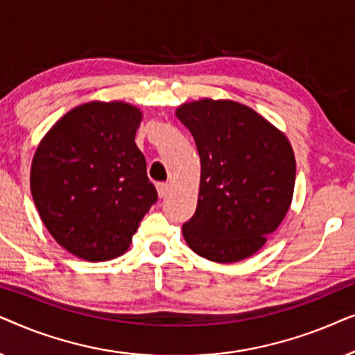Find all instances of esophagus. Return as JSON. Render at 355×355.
<instances>
[{
	"label": "esophagus",
	"instance_id": "34e87169",
	"mask_svg": "<svg viewBox=\"0 0 355 355\" xmlns=\"http://www.w3.org/2000/svg\"><path fill=\"white\" fill-rule=\"evenodd\" d=\"M169 184L168 182H158L157 184V191H158V196L159 198H164L169 193Z\"/></svg>",
	"mask_w": 355,
	"mask_h": 355
}]
</instances>
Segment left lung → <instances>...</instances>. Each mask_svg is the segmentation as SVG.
Here are the masks:
<instances>
[{"label": "left lung", "instance_id": "obj_1", "mask_svg": "<svg viewBox=\"0 0 355 355\" xmlns=\"http://www.w3.org/2000/svg\"><path fill=\"white\" fill-rule=\"evenodd\" d=\"M176 116L200 157L197 210L182 226L184 239L216 263L249 259L278 230L293 202V145L268 119L234 100L189 101Z\"/></svg>", "mask_w": 355, "mask_h": 355}]
</instances>
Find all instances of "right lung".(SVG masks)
I'll return each mask as SVG.
<instances>
[{
    "label": "right lung",
    "mask_w": 355,
    "mask_h": 355,
    "mask_svg": "<svg viewBox=\"0 0 355 355\" xmlns=\"http://www.w3.org/2000/svg\"><path fill=\"white\" fill-rule=\"evenodd\" d=\"M142 111L89 101L58 119L32 159L31 192L43 225L69 254L106 261L128 252L157 202L135 145Z\"/></svg>",
    "instance_id": "add662e5"
}]
</instances>
